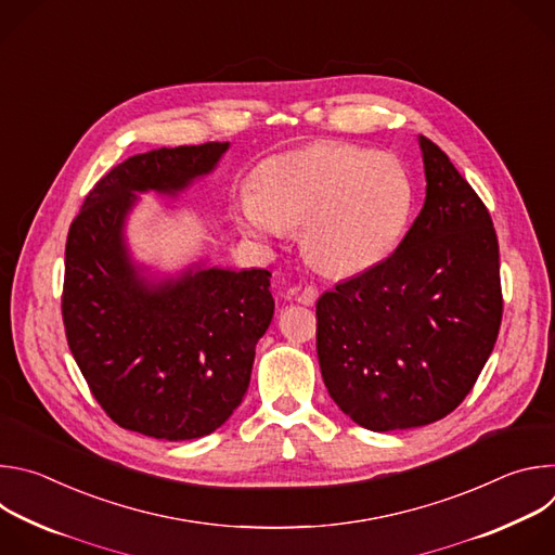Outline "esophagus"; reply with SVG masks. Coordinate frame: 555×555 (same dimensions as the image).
Listing matches in <instances>:
<instances>
[{
	"label": "esophagus",
	"mask_w": 555,
	"mask_h": 555,
	"mask_svg": "<svg viewBox=\"0 0 555 555\" xmlns=\"http://www.w3.org/2000/svg\"><path fill=\"white\" fill-rule=\"evenodd\" d=\"M315 300H319V289H315L313 285H305L298 294V302L302 305H313Z\"/></svg>",
	"instance_id": "esophagus-1"
}]
</instances>
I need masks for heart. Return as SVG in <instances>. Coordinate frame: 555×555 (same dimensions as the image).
I'll list each match as a JSON object with an SVG mask.
<instances>
[{
    "label": "heart",
    "mask_w": 555,
    "mask_h": 555,
    "mask_svg": "<svg viewBox=\"0 0 555 555\" xmlns=\"http://www.w3.org/2000/svg\"><path fill=\"white\" fill-rule=\"evenodd\" d=\"M413 204L415 186L398 157L315 142L268 157L257 171V191H242L234 217L259 242H281L305 222L311 261L330 274L356 276L400 246Z\"/></svg>",
    "instance_id": "b5f03b06"
}]
</instances>
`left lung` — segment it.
I'll return each mask as SVG.
<instances>
[{
  "mask_svg": "<svg viewBox=\"0 0 555 555\" xmlns=\"http://www.w3.org/2000/svg\"><path fill=\"white\" fill-rule=\"evenodd\" d=\"M426 199L379 266L315 302V351L332 400L386 433L452 413L483 371L503 315L492 217L450 157L417 135Z\"/></svg>",
  "mask_w": 555,
  "mask_h": 555,
  "instance_id": "8db88e82",
  "label": "left lung"
}]
</instances>
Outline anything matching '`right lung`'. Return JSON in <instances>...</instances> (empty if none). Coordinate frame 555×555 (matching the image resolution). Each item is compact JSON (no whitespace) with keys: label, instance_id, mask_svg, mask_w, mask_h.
Instances as JSON below:
<instances>
[{"label":"right lung","instance_id":"add662e5","mask_svg":"<svg viewBox=\"0 0 555 555\" xmlns=\"http://www.w3.org/2000/svg\"><path fill=\"white\" fill-rule=\"evenodd\" d=\"M230 142L153 149L103 176L69 225L63 323L96 402L122 428L167 441L215 433L242 404L255 347L272 323L268 270L199 257L176 272L135 259L140 195L178 199Z\"/></svg>","mask_w":555,"mask_h":555}]
</instances>
